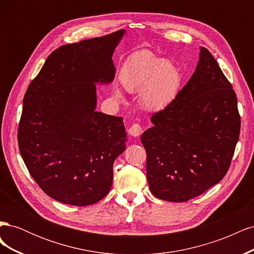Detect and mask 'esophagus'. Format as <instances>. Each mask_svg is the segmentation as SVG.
Returning a JSON list of instances; mask_svg holds the SVG:
<instances>
[{"instance_id": "34e87169", "label": "esophagus", "mask_w": 254, "mask_h": 254, "mask_svg": "<svg viewBox=\"0 0 254 254\" xmlns=\"http://www.w3.org/2000/svg\"><path fill=\"white\" fill-rule=\"evenodd\" d=\"M128 132H129L130 135L137 137V136H140L142 134L143 129L139 124H133L131 127L128 129Z\"/></svg>"}]
</instances>
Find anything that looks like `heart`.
Wrapping results in <instances>:
<instances>
[{"label": "heart", "mask_w": 254, "mask_h": 254, "mask_svg": "<svg viewBox=\"0 0 254 254\" xmlns=\"http://www.w3.org/2000/svg\"><path fill=\"white\" fill-rule=\"evenodd\" d=\"M182 79L178 65L147 50L134 54L120 76L126 91L131 93L140 91L141 105L149 112L167 109L178 96ZM113 96L119 101L124 99L119 88L113 89Z\"/></svg>", "instance_id": "b5f03b06"}]
</instances>
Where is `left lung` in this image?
Wrapping results in <instances>:
<instances>
[{
    "mask_svg": "<svg viewBox=\"0 0 254 254\" xmlns=\"http://www.w3.org/2000/svg\"><path fill=\"white\" fill-rule=\"evenodd\" d=\"M141 135L149 190L157 198L183 202L202 194L227 174L241 130L235 92L217 61L200 47L195 72Z\"/></svg>",
    "mask_w": 254,
    "mask_h": 254,
    "instance_id": "left-lung-1",
    "label": "left lung"
}]
</instances>
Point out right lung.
Instances as JSON below:
<instances>
[{"label": "right lung", "mask_w": 254, "mask_h": 254, "mask_svg": "<svg viewBox=\"0 0 254 254\" xmlns=\"http://www.w3.org/2000/svg\"><path fill=\"white\" fill-rule=\"evenodd\" d=\"M126 30L54 51L23 99L21 157L45 194L93 204L109 193L113 163L126 148L123 118L96 111V84H110L112 56Z\"/></svg>", "instance_id": "1"}]
</instances>
